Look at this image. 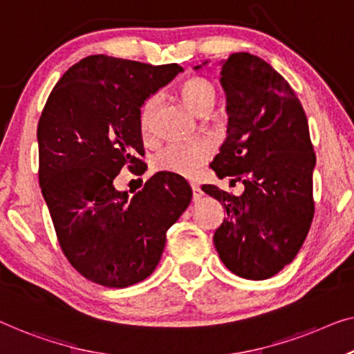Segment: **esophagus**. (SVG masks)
<instances>
[{"label": "esophagus", "instance_id": "obj_1", "mask_svg": "<svg viewBox=\"0 0 354 354\" xmlns=\"http://www.w3.org/2000/svg\"><path fill=\"white\" fill-rule=\"evenodd\" d=\"M191 189H192V200H194V202H197V200L202 198L203 191L200 189V186H197V184H192Z\"/></svg>", "mask_w": 354, "mask_h": 354}]
</instances>
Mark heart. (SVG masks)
Returning <instances> with one entry per match:
<instances>
[{"label":"heart","instance_id":"obj_1","mask_svg":"<svg viewBox=\"0 0 354 354\" xmlns=\"http://www.w3.org/2000/svg\"><path fill=\"white\" fill-rule=\"evenodd\" d=\"M181 95L189 106L195 113L205 114L214 106L218 98V88L211 81L205 77H191L181 84ZM159 97L151 95L141 106L140 113V129L143 136H151L152 122ZM211 157V146L205 140H189V141H173L163 146L152 159L157 171L170 173L179 178H197L205 167V163Z\"/></svg>","mask_w":354,"mask_h":354}]
</instances>
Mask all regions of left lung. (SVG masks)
<instances>
[{"label":"left lung","mask_w":354,"mask_h":354,"mask_svg":"<svg viewBox=\"0 0 354 354\" xmlns=\"http://www.w3.org/2000/svg\"><path fill=\"white\" fill-rule=\"evenodd\" d=\"M219 65L229 125L211 168L245 191L232 195L213 184L202 191L227 211L214 232L224 266L241 278L266 279L297 256L315 214L308 120L292 87L266 60L236 52Z\"/></svg>","instance_id":"obj_1"}]
</instances>
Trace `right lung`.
<instances>
[{"instance_id": "obj_1", "label": "right lung", "mask_w": 354, "mask_h": 354, "mask_svg": "<svg viewBox=\"0 0 354 354\" xmlns=\"http://www.w3.org/2000/svg\"><path fill=\"white\" fill-rule=\"evenodd\" d=\"M181 71L178 63L86 57L62 76L41 113L38 173L57 240L68 262L102 286L149 277L167 230L191 203V186L170 173H156L133 197L113 184L124 167L145 173L141 106Z\"/></svg>"}]
</instances>
